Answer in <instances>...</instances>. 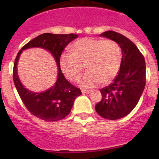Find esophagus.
<instances>
[{
    "instance_id": "1",
    "label": "esophagus",
    "mask_w": 159,
    "mask_h": 159,
    "mask_svg": "<svg viewBox=\"0 0 159 159\" xmlns=\"http://www.w3.org/2000/svg\"><path fill=\"white\" fill-rule=\"evenodd\" d=\"M82 92L84 94H89L92 92V91L91 90H86V89H82Z\"/></svg>"
}]
</instances>
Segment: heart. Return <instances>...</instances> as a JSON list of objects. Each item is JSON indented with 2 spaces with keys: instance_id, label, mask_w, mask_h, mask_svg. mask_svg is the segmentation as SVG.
Here are the masks:
<instances>
[{
  "instance_id": "heart-1",
  "label": "heart",
  "mask_w": 159,
  "mask_h": 159,
  "mask_svg": "<svg viewBox=\"0 0 159 159\" xmlns=\"http://www.w3.org/2000/svg\"><path fill=\"white\" fill-rule=\"evenodd\" d=\"M69 50L60 56V68L68 80L77 81L85 67L88 72L80 80L83 87L109 84L121 66L122 49L115 40L84 37L74 42Z\"/></svg>"
}]
</instances>
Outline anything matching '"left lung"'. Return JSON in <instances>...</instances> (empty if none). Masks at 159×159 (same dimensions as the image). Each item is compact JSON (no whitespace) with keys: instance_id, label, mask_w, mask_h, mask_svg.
Wrapping results in <instances>:
<instances>
[{"instance_id":"left-lung-1","label":"left lung","mask_w":159,"mask_h":159,"mask_svg":"<svg viewBox=\"0 0 159 159\" xmlns=\"http://www.w3.org/2000/svg\"><path fill=\"white\" fill-rule=\"evenodd\" d=\"M100 36L117 42L123 53L118 75L110 85L100 89L102 100L95 105L99 116L116 120L127 116L139 100L146 85L145 59L135 44L123 35L107 31Z\"/></svg>"}]
</instances>
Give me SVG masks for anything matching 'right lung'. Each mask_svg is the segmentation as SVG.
<instances>
[{
  "instance_id": "add662e5",
  "label": "right lung",
  "mask_w": 159,
  "mask_h": 159,
  "mask_svg": "<svg viewBox=\"0 0 159 159\" xmlns=\"http://www.w3.org/2000/svg\"><path fill=\"white\" fill-rule=\"evenodd\" d=\"M78 36L76 34L43 33L27 43L18 52L13 67V82L22 102L31 113L47 122L64 119L70 113L74 101L82 94L80 89L69 83L64 77L60 66V57L66 46ZM41 47L50 51L58 67L57 82L43 93H32L25 89L17 74V63L19 55L27 48Z\"/></svg>"
}]
</instances>
